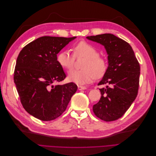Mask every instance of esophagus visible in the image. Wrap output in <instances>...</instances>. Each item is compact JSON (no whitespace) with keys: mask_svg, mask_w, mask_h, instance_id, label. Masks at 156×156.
Masks as SVG:
<instances>
[{"mask_svg":"<svg viewBox=\"0 0 156 156\" xmlns=\"http://www.w3.org/2000/svg\"><path fill=\"white\" fill-rule=\"evenodd\" d=\"M78 89L79 90H85L87 89V87L84 86H81V85H78Z\"/></svg>","mask_w":156,"mask_h":156,"instance_id":"esophagus-1","label":"esophagus"}]
</instances>
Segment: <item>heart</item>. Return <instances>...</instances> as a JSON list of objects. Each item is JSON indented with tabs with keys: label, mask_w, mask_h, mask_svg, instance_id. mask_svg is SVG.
<instances>
[{
	"label": "heart",
	"mask_w": 156,
	"mask_h": 156,
	"mask_svg": "<svg viewBox=\"0 0 156 156\" xmlns=\"http://www.w3.org/2000/svg\"><path fill=\"white\" fill-rule=\"evenodd\" d=\"M73 55L68 50H62L56 55V60L61 67L71 69L74 65L75 57H84L82 69H73L68 73V79L77 84L90 83L96 78L104 76L108 69V61L104 56L100 55L95 47L87 41H79L73 48Z\"/></svg>",
	"instance_id": "b5f03b06"
}]
</instances>
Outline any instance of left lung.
Listing matches in <instances>:
<instances>
[{
    "instance_id": "1",
    "label": "left lung",
    "mask_w": 156,
    "mask_h": 156,
    "mask_svg": "<svg viewBox=\"0 0 156 156\" xmlns=\"http://www.w3.org/2000/svg\"><path fill=\"white\" fill-rule=\"evenodd\" d=\"M87 38L104 45L108 54V66L98 85L101 96L93 106L94 115L106 122L123 116L137 96L140 64L131 45L111 34L87 36Z\"/></svg>"
}]
</instances>
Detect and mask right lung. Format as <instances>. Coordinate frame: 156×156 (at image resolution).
Here are the masks:
<instances>
[{
  "mask_svg": "<svg viewBox=\"0 0 156 156\" xmlns=\"http://www.w3.org/2000/svg\"><path fill=\"white\" fill-rule=\"evenodd\" d=\"M75 37H40L25 45L17 56L13 80L21 103L40 120L59 117L77 91L74 83L54 86L66 77L56 55Z\"/></svg>",
  "mask_w": 156,
  "mask_h": 156,
  "instance_id": "obj_1",
  "label": "right lung"
}]
</instances>
